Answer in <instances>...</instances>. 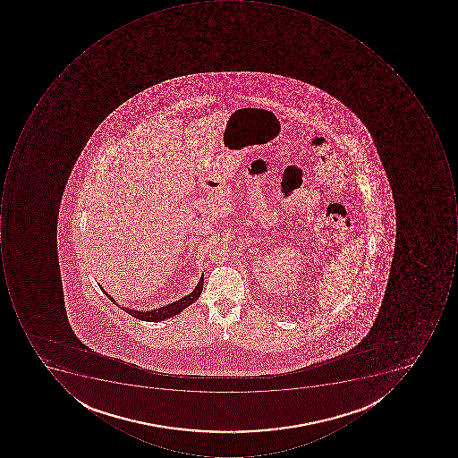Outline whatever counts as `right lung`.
I'll return each mask as SVG.
<instances>
[{"instance_id":"1","label":"right lung","mask_w":458,"mask_h":458,"mask_svg":"<svg viewBox=\"0 0 458 458\" xmlns=\"http://www.w3.org/2000/svg\"><path fill=\"white\" fill-rule=\"evenodd\" d=\"M202 289H204V276H200L199 282H198L197 286H195L191 293L187 294V296L182 297V299L177 300V301L165 305V307H161V309L153 310V311H136V310L126 309V307H121V309H123L126 314L135 317L136 319L147 320V322H161V320L168 319V318L174 317V315H179L182 310H186L190 304L197 301L198 297L202 293ZM103 293L111 300L113 304H117V301H115L110 294H107L106 290H103Z\"/></svg>"}]
</instances>
